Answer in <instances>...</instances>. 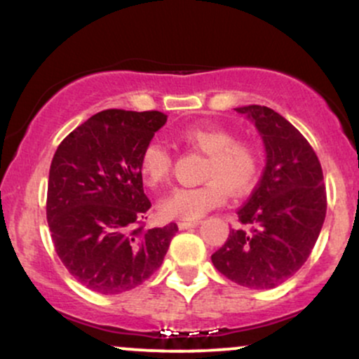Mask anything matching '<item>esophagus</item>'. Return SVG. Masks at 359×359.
Returning a JSON list of instances; mask_svg holds the SVG:
<instances>
[{
  "mask_svg": "<svg viewBox=\"0 0 359 359\" xmlns=\"http://www.w3.org/2000/svg\"><path fill=\"white\" fill-rule=\"evenodd\" d=\"M197 224H199V221H180L179 228L189 229V228H194V226H197Z\"/></svg>",
  "mask_w": 359,
  "mask_h": 359,
  "instance_id": "esophagus-1",
  "label": "esophagus"
}]
</instances>
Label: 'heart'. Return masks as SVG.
<instances>
[{
  "mask_svg": "<svg viewBox=\"0 0 359 359\" xmlns=\"http://www.w3.org/2000/svg\"><path fill=\"white\" fill-rule=\"evenodd\" d=\"M179 140L185 145L208 154L201 172L204 180L196 187H177L158 204L168 219L194 221L217 208L226 197V189L240 194L250 187L259 170L258 148L246 140H234L231 131L217 126H187ZM140 172L148 187L165 184L172 172V154L158 140H151L140 156Z\"/></svg>",
  "mask_w": 359,
  "mask_h": 359,
  "instance_id": "b5f03b06",
  "label": "heart"
}]
</instances>
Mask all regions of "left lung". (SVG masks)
Masks as SVG:
<instances>
[{
  "label": "left lung",
  "instance_id": "8db88e82",
  "mask_svg": "<svg viewBox=\"0 0 359 359\" xmlns=\"http://www.w3.org/2000/svg\"><path fill=\"white\" fill-rule=\"evenodd\" d=\"M248 114L266 148V165L253 194L238 211L241 228L211 259L238 285L273 288L290 278L314 248L324 224L323 167L311 143L266 106L234 108Z\"/></svg>",
  "mask_w": 359,
  "mask_h": 359
}]
</instances>
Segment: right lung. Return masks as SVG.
Returning <instances> with one entry per match:
<instances>
[{"mask_svg": "<svg viewBox=\"0 0 359 359\" xmlns=\"http://www.w3.org/2000/svg\"><path fill=\"white\" fill-rule=\"evenodd\" d=\"M167 121L160 111L104 109L60 142L50 163L47 221L77 282L104 295L142 285L162 265L177 224L145 228L151 208L140 156Z\"/></svg>", "mask_w": 359, "mask_h": 359, "instance_id": "add662e5", "label": "right lung"}]
</instances>
